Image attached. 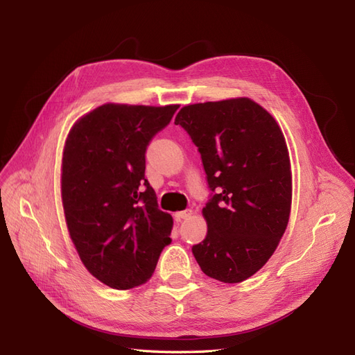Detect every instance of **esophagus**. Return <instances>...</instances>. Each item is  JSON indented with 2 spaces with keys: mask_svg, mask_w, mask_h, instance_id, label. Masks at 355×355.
<instances>
[{
  "mask_svg": "<svg viewBox=\"0 0 355 355\" xmlns=\"http://www.w3.org/2000/svg\"><path fill=\"white\" fill-rule=\"evenodd\" d=\"M192 214V210H184V211H178L176 214H175V219L179 222V220H182V219H188L189 216Z\"/></svg>",
  "mask_w": 355,
  "mask_h": 355,
  "instance_id": "obj_1",
  "label": "esophagus"
}]
</instances>
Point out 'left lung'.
Returning a JSON list of instances; mask_svg holds the SVG:
<instances>
[{
  "mask_svg": "<svg viewBox=\"0 0 355 355\" xmlns=\"http://www.w3.org/2000/svg\"><path fill=\"white\" fill-rule=\"evenodd\" d=\"M175 124L198 148L213 194L202 209L204 241L192 245L201 271L241 283L275 252L292 207V170L274 116L249 98L187 105Z\"/></svg>",
  "mask_w": 355,
  "mask_h": 355,
  "instance_id": "obj_1",
  "label": "left lung"
}]
</instances>
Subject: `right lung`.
Instances as JSON below:
<instances>
[{
  "mask_svg": "<svg viewBox=\"0 0 355 355\" xmlns=\"http://www.w3.org/2000/svg\"><path fill=\"white\" fill-rule=\"evenodd\" d=\"M179 105L105 103L67 137L62 204L71 240L87 271L116 290L151 278L171 243L173 218L145 179V153Z\"/></svg>",
  "mask_w": 355,
  "mask_h": 355,
  "instance_id": "1",
  "label": "right lung"
}]
</instances>
